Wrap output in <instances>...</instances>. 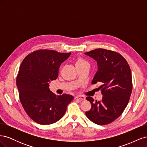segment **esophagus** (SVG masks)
I'll return each mask as SVG.
<instances>
[{"label": "esophagus", "mask_w": 147, "mask_h": 147, "mask_svg": "<svg viewBox=\"0 0 147 147\" xmlns=\"http://www.w3.org/2000/svg\"><path fill=\"white\" fill-rule=\"evenodd\" d=\"M75 99H79L80 100H83L85 99V97H84L83 96H77L75 97Z\"/></svg>", "instance_id": "34e87169"}]
</instances>
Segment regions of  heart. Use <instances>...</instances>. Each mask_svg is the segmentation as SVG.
<instances>
[{"mask_svg": "<svg viewBox=\"0 0 147 147\" xmlns=\"http://www.w3.org/2000/svg\"><path fill=\"white\" fill-rule=\"evenodd\" d=\"M75 66H76L77 69L79 67H83V66L89 65L88 61H86L84 59L82 58V57H78V58L76 59V61H75Z\"/></svg>", "mask_w": 147, "mask_h": 147, "instance_id": "b5f03b06", "label": "heart"}]
</instances>
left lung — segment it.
<instances>
[{
	"label": "left lung",
	"mask_w": 147,
	"mask_h": 147,
	"mask_svg": "<svg viewBox=\"0 0 147 147\" xmlns=\"http://www.w3.org/2000/svg\"><path fill=\"white\" fill-rule=\"evenodd\" d=\"M94 59L97 70L91 83H99L103 95L100 101L88 96L91 109L86 112L88 118L99 125L113 122L126 107L132 90V74L127 62L119 53L99 48L84 53Z\"/></svg>",
	"instance_id": "8db88e82"
}]
</instances>
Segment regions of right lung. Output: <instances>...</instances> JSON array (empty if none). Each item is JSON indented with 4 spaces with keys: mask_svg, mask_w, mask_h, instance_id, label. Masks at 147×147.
<instances>
[{
    "mask_svg": "<svg viewBox=\"0 0 147 147\" xmlns=\"http://www.w3.org/2000/svg\"><path fill=\"white\" fill-rule=\"evenodd\" d=\"M70 54L40 50L30 53L22 62L16 85L21 103L35 122L46 125L59 121L74 99L69 94L56 96L49 89L50 81L58 77L60 65Z\"/></svg>",
    "mask_w": 147,
    "mask_h": 147,
    "instance_id": "obj_1",
    "label": "right lung"
}]
</instances>
